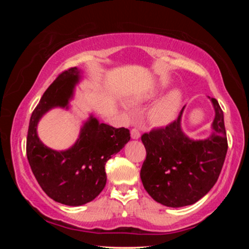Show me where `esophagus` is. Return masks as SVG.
I'll use <instances>...</instances> for the list:
<instances>
[{"instance_id":"esophagus-1","label":"esophagus","mask_w":249,"mask_h":249,"mask_svg":"<svg viewBox=\"0 0 249 249\" xmlns=\"http://www.w3.org/2000/svg\"><path fill=\"white\" fill-rule=\"evenodd\" d=\"M130 136H132L133 140H138V138L141 137L140 130L136 129V128H133L132 130H130Z\"/></svg>"}]
</instances>
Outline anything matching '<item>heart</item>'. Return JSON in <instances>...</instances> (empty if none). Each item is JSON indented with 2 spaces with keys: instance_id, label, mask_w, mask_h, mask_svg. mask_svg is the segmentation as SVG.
Segmentation results:
<instances>
[{
  "instance_id": "1",
  "label": "heart",
  "mask_w": 249,
  "mask_h": 249,
  "mask_svg": "<svg viewBox=\"0 0 249 249\" xmlns=\"http://www.w3.org/2000/svg\"><path fill=\"white\" fill-rule=\"evenodd\" d=\"M158 95L157 90H153L140 96L137 101L140 102H148L154 100ZM183 93L180 89H174L159 99L148 112V120L153 125L167 126L176 120L177 115L182 103Z\"/></svg>"
}]
</instances>
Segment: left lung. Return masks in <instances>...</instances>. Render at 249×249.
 <instances>
[{
	"label": "left lung",
	"mask_w": 249,
	"mask_h": 249,
	"mask_svg": "<svg viewBox=\"0 0 249 249\" xmlns=\"http://www.w3.org/2000/svg\"><path fill=\"white\" fill-rule=\"evenodd\" d=\"M212 102V133L204 140H192L182 130L185 107L174 123L142 136L146 159L141 170L145 190L158 203L182 208L199 201L217 181L227 153L224 115L217 101Z\"/></svg>",
	"instance_id": "left-lung-1"
}]
</instances>
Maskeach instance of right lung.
<instances>
[{
    "mask_svg": "<svg viewBox=\"0 0 249 249\" xmlns=\"http://www.w3.org/2000/svg\"><path fill=\"white\" fill-rule=\"evenodd\" d=\"M81 73L73 67L50 84L31 116L26 142L27 159L37 182L49 197L69 206L83 205L100 195L107 183L105 163L130 140L129 129L100 123L92 114L68 149H52L39 140L37 126L41 117L53 108H70Z\"/></svg>",
    "mask_w": 249,
    "mask_h": 249,
    "instance_id": "add662e5",
    "label": "right lung"
}]
</instances>
